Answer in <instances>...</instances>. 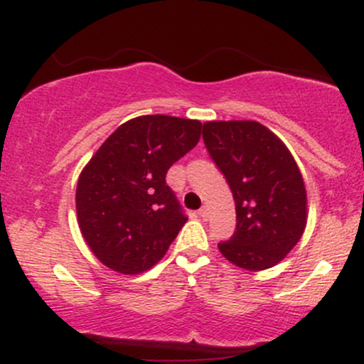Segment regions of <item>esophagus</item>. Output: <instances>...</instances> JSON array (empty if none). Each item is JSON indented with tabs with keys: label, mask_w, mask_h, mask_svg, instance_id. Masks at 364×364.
Instances as JSON below:
<instances>
[{
	"label": "esophagus",
	"mask_w": 364,
	"mask_h": 364,
	"mask_svg": "<svg viewBox=\"0 0 364 364\" xmlns=\"http://www.w3.org/2000/svg\"><path fill=\"white\" fill-rule=\"evenodd\" d=\"M208 214H210V212H208V207H202V208H200V210H198V215L202 217L203 220L208 219Z\"/></svg>",
	"instance_id": "34e87169"
}]
</instances>
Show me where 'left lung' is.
Listing matches in <instances>:
<instances>
[{
  "label": "left lung",
  "instance_id": "1",
  "mask_svg": "<svg viewBox=\"0 0 364 364\" xmlns=\"http://www.w3.org/2000/svg\"><path fill=\"white\" fill-rule=\"evenodd\" d=\"M203 141L236 205V231L220 253L246 270L270 269L306 225V190L291 152L257 121H208Z\"/></svg>",
  "mask_w": 364,
  "mask_h": 364
}]
</instances>
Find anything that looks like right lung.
<instances>
[{
    "instance_id": "right-lung-1",
    "label": "right lung",
    "mask_w": 364,
    "mask_h": 364,
    "mask_svg": "<svg viewBox=\"0 0 364 364\" xmlns=\"http://www.w3.org/2000/svg\"><path fill=\"white\" fill-rule=\"evenodd\" d=\"M200 133L196 119L140 116L121 124L90 159L78 178L77 215L104 265L139 274L164 257L188 220L166 174Z\"/></svg>"
}]
</instances>
